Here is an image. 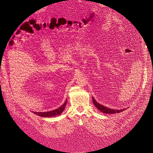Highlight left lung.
Segmentation results:
<instances>
[{
  "mask_svg": "<svg viewBox=\"0 0 153 153\" xmlns=\"http://www.w3.org/2000/svg\"><path fill=\"white\" fill-rule=\"evenodd\" d=\"M92 100H93V103H94V105L97 108V109H98V110L100 111L101 112H102L103 113H105V114H116V113H120L121 112H123V111H125L126 109H120V110L111 109H109V108H107L105 106L101 105L100 103H98L94 99V98H93V97L92 98Z\"/></svg>",
  "mask_w": 153,
  "mask_h": 153,
  "instance_id": "1",
  "label": "left lung"
}]
</instances>
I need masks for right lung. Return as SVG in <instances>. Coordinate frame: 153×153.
Wrapping results in <instances>:
<instances>
[{
	"label": "right lung",
	"mask_w": 153,
	"mask_h": 153,
	"mask_svg": "<svg viewBox=\"0 0 153 153\" xmlns=\"http://www.w3.org/2000/svg\"><path fill=\"white\" fill-rule=\"evenodd\" d=\"M67 102V100H66L65 103H64L61 107L58 108V109H56L55 110L49 111V112H33L35 114H37V115L39 116H41V117H51V116L60 115L61 113L63 111L64 109L65 108Z\"/></svg>",
	"instance_id": "right-lung-1"
}]
</instances>
